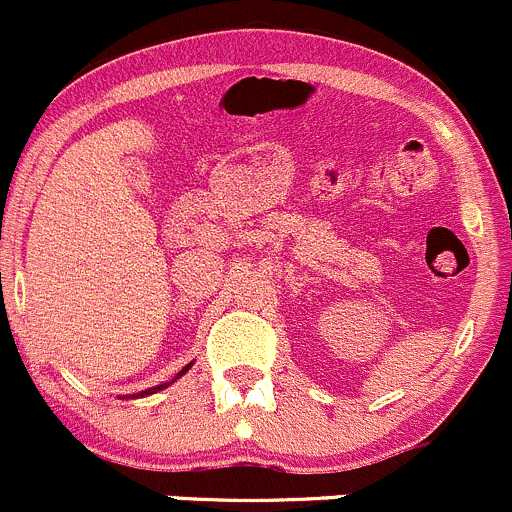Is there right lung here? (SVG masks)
I'll return each mask as SVG.
<instances>
[{"label":"right lung","mask_w":512,"mask_h":512,"mask_svg":"<svg viewBox=\"0 0 512 512\" xmlns=\"http://www.w3.org/2000/svg\"><path fill=\"white\" fill-rule=\"evenodd\" d=\"M192 365H194V362H189V365H187V367H184V370H182V372H179L175 379H170V382H162V384H157V387H150V389H145V392H138V394H130V399H138V397H150V394H157V392H162V389H167V387H170V384H172V382H177V379H179V377H182V374H184V372H187V370H189V367H192ZM123 399H125V397H123Z\"/></svg>","instance_id":"1"}]
</instances>
